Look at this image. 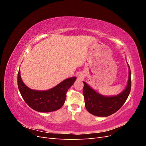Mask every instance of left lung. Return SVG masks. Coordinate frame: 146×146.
Wrapping results in <instances>:
<instances>
[{
	"mask_svg": "<svg viewBox=\"0 0 146 146\" xmlns=\"http://www.w3.org/2000/svg\"><path fill=\"white\" fill-rule=\"evenodd\" d=\"M83 93L85 105L88 111L97 116L107 117L111 115L124 104L131 90V71L129 67V77L125 90L116 96L106 97L99 94L83 82Z\"/></svg>",
	"mask_w": 146,
	"mask_h": 146,
	"instance_id": "1",
	"label": "left lung"
}]
</instances>
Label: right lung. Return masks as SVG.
<instances>
[{
	"mask_svg": "<svg viewBox=\"0 0 146 146\" xmlns=\"http://www.w3.org/2000/svg\"><path fill=\"white\" fill-rule=\"evenodd\" d=\"M74 77L66 79L58 85L47 91L33 90L25 86L21 77L20 70L17 74V85L23 99L29 107L39 112L47 113L60 109L66 98V93L76 80Z\"/></svg>",
	"mask_w": 146,
	"mask_h": 146,
	"instance_id": "1",
	"label": "right lung"
}]
</instances>
